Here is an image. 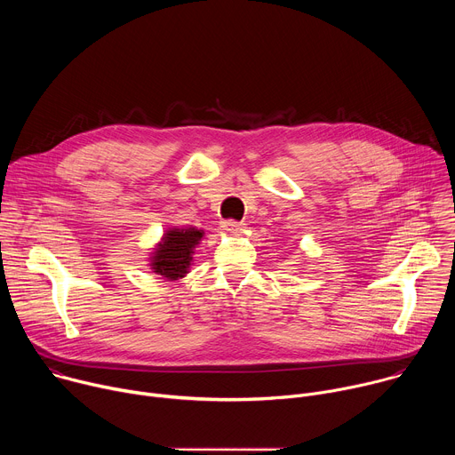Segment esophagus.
I'll use <instances>...</instances> for the list:
<instances>
[{"instance_id":"esophagus-1","label":"esophagus","mask_w":455,"mask_h":455,"mask_svg":"<svg viewBox=\"0 0 455 455\" xmlns=\"http://www.w3.org/2000/svg\"><path fill=\"white\" fill-rule=\"evenodd\" d=\"M223 230H225V232H228L230 235H241V234H243V230H244V225H243V223H237V221L228 220V221H223Z\"/></svg>"}]
</instances>
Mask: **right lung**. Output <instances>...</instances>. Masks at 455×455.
I'll return each instance as SVG.
<instances>
[{
	"label": "right lung",
	"mask_w": 455,
	"mask_h": 455,
	"mask_svg": "<svg viewBox=\"0 0 455 455\" xmlns=\"http://www.w3.org/2000/svg\"><path fill=\"white\" fill-rule=\"evenodd\" d=\"M204 235L205 232L196 227L167 228L151 251V270L167 281L183 279L190 265H194V250L202 243Z\"/></svg>",
	"instance_id": "add662e5"
}]
</instances>
